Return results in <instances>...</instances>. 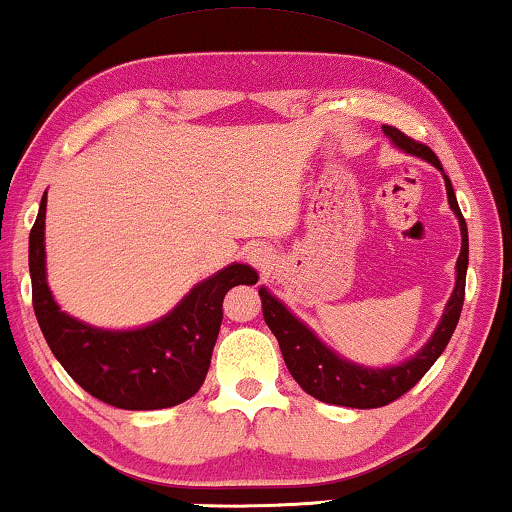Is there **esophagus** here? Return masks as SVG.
Listing matches in <instances>:
<instances>
[{
    "mask_svg": "<svg viewBox=\"0 0 512 512\" xmlns=\"http://www.w3.org/2000/svg\"><path fill=\"white\" fill-rule=\"evenodd\" d=\"M248 262L257 266V269H266L273 262V253L269 246H264V243H253V246L248 248Z\"/></svg>",
    "mask_w": 512,
    "mask_h": 512,
    "instance_id": "1",
    "label": "esophagus"
}]
</instances>
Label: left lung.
I'll return each mask as SVG.
<instances>
[{
  "label": "left lung",
  "instance_id": "left-lung-1",
  "mask_svg": "<svg viewBox=\"0 0 512 512\" xmlns=\"http://www.w3.org/2000/svg\"><path fill=\"white\" fill-rule=\"evenodd\" d=\"M383 132L387 139L392 141L394 148L403 150V153L420 157V160L429 162L443 174L445 192H448V204L455 213L459 222V232H462V253L457 257L455 266V290H452L445 311L438 320L434 334L429 341L415 352L413 357L403 359L399 364L392 366H364L352 362L331 350L315 331L299 320L283 301L266 290L259 287V297H262V313L266 325H269L271 334L278 338L280 352L290 369L292 378L301 385V390L311 397L334 403V406L345 408H380L399 399L406 394L410 387L417 385L424 373H427L438 357L443 355L445 345H448L452 331H455L459 322V313L464 306V287H466V269H469V232H466L464 215L459 211L455 190H452L450 178L438 162V157L431 153L427 146L408 139L401 134L397 127L383 125Z\"/></svg>",
  "mask_w": 512,
  "mask_h": 512
}]
</instances>
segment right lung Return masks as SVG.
Instances as JSON below:
<instances>
[{
	"mask_svg": "<svg viewBox=\"0 0 512 512\" xmlns=\"http://www.w3.org/2000/svg\"><path fill=\"white\" fill-rule=\"evenodd\" d=\"M32 304L64 371L92 397L125 410L178 406L197 394L222 325V299L257 283L248 264H229L192 287L160 320L134 329H104L64 313L48 287L46 192L30 232Z\"/></svg>",
	"mask_w": 512,
	"mask_h": 512,
	"instance_id": "add662e5",
	"label": "right lung"
}]
</instances>
